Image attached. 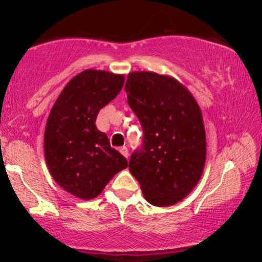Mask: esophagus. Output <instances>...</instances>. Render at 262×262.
I'll return each instance as SVG.
<instances>
[{"label":"esophagus","mask_w":262,"mask_h":262,"mask_svg":"<svg viewBox=\"0 0 262 262\" xmlns=\"http://www.w3.org/2000/svg\"><path fill=\"white\" fill-rule=\"evenodd\" d=\"M119 151H120L121 155H123L124 157H126V159H127V157H128V150H127L126 146H121V148L119 149Z\"/></svg>","instance_id":"esophagus-1"}]
</instances>
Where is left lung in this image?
I'll list each match as a JSON object with an SVG mask.
<instances>
[{"instance_id":"8db88e82","label":"left lung","mask_w":262,"mask_h":262,"mask_svg":"<svg viewBox=\"0 0 262 262\" xmlns=\"http://www.w3.org/2000/svg\"><path fill=\"white\" fill-rule=\"evenodd\" d=\"M125 91L144 131L143 148L132 154L128 169L146 202L174 205L192 192L205 166L202 110L191 92L168 75L132 71Z\"/></svg>"}]
</instances>
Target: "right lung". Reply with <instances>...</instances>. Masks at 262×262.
<instances>
[{"instance_id":"right-lung-1","label":"right lung","mask_w":262,"mask_h":262,"mask_svg":"<svg viewBox=\"0 0 262 262\" xmlns=\"http://www.w3.org/2000/svg\"><path fill=\"white\" fill-rule=\"evenodd\" d=\"M125 77L87 69L68 82L49 114L44 152L50 174L76 198H96L127 160L95 125L99 111L119 94Z\"/></svg>"}]
</instances>
